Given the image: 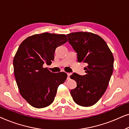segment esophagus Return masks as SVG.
<instances>
[{
  "mask_svg": "<svg viewBox=\"0 0 129 129\" xmlns=\"http://www.w3.org/2000/svg\"><path fill=\"white\" fill-rule=\"evenodd\" d=\"M67 75H68V78H67V79H70V76L71 75V73H67Z\"/></svg>",
  "mask_w": 129,
  "mask_h": 129,
  "instance_id": "34e87169",
  "label": "esophagus"
}]
</instances>
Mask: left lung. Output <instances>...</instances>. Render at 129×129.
I'll return each instance as SVG.
<instances>
[{
    "mask_svg": "<svg viewBox=\"0 0 129 129\" xmlns=\"http://www.w3.org/2000/svg\"><path fill=\"white\" fill-rule=\"evenodd\" d=\"M68 42L77 53V61L87 65L86 75L73 73L70 78L77 87L70 91L77 105L91 106L99 101L106 90L113 73L114 57L106 42L98 35L89 32L67 35Z\"/></svg>",
    "mask_w": 129,
    "mask_h": 129,
    "instance_id": "left-lung-1",
    "label": "left lung"
}]
</instances>
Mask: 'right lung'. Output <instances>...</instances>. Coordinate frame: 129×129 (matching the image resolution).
Here are the masks:
<instances>
[{
    "label": "right lung",
    "mask_w": 129,
    "mask_h": 129,
    "mask_svg": "<svg viewBox=\"0 0 129 129\" xmlns=\"http://www.w3.org/2000/svg\"><path fill=\"white\" fill-rule=\"evenodd\" d=\"M65 35L44 33L23 40L13 59L14 73L22 96L33 107L51 105L60 84L67 78L64 72L52 73L43 68L53 61L58 46L66 43Z\"/></svg>",
    "instance_id": "add662e5"
}]
</instances>
